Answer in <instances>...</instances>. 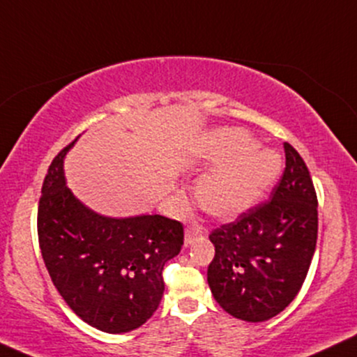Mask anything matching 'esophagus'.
<instances>
[{
	"mask_svg": "<svg viewBox=\"0 0 357 357\" xmlns=\"http://www.w3.org/2000/svg\"><path fill=\"white\" fill-rule=\"evenodd\" d=\"M204 228L200 225H192V227H187L185 230V245L188 246L190 243H193L197 238H200V236H204Z\"/></svg>",
	"mask_w": 357,
	"mask_h": 357,
	"instance_id": "obj_1",
	"label": "esophagus"
}]
</instances>
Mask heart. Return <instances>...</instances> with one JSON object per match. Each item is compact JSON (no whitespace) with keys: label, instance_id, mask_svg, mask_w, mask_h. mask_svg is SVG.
<instances>
[{"label":"heart","instance_id":"1","mask_svg":"<svg viewBox=\"0 0 357 357\" xmlns=\"http://www.w3.org/2000/svg\"><path fill=\"white\" fill-rule=\"evenodd\" d=\"M258 147V140L241 129H220L204 140L200 155L217 165L195 187V199L206 213L233 218L265 195L278 177L281 158Z\"/></svg>","mask_w":357,"mask_h":357}]
</instances>
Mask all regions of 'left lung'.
Wrapping results in <instances>:
<instances>
[{
    "mask_svg": "<svg viewBox=\"0 0 357 357\" xmlns=\"http://www.w3.org/2000/svg\"><path fill=\"white\" fill-rule=\"evenodd\" d=\"M286 167L270 200L215 228L206 280L228 314L259 323L291 303L305 283L318 240V197L296 149L284 142Z\"/></svg>",
    "mask_w": 357,
    "mask_h": 357,
    "instance_id": "8db88e82",
    "label": "left lung"
}]
</instances>
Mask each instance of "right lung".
Instances as JSON below:
<instances>
[{
    "instance_id": "obj_1",
    "label": "right lung",
    "mask_w": 357,
    "mask_h": 357,
    "mask_svg": "<svg viewBox=\"0 0 357 357\" xmlns=\"http://www.w3.org/2000/svg\"><path fill=\"white\" fill-rule=\"evenodd\" d=\"M51 162L38 206L39 248L52 283L82 321L104 333L142 326L164 296L165 263L183 245V225L162 215L109 218L66 187L63 158Z\"/></svg>"
}]
</instances>
